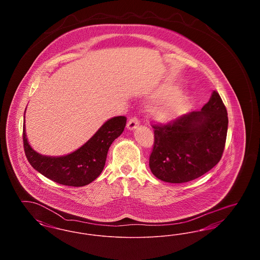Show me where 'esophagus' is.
Wrapping results in <instances>:
<instances>
[{
    "label": "esophagus",
    "mask_w": 260,
    "mask_h": 260,
    "mask_svg": "<svg viewBox=\"0 0 260 260\" xmlns=\"http://www.w3.org/2000/svg\"><path fill=\"white\" fill-rule=\"evenodd\" d=\"M138 125H139V121L137 120V118H132L127 122L126 127L129 131H134V129H136V127H138Z\"/></svg>",
    "instance_id": "1"
}]
</instances>
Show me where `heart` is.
Segmentation results:
<instances>
[{"mask_svg": "<svg viewBox=\"0 0 260 260\" xmlns=\"http://www.w3.org/2000/svg\"><path fill=\"white\" fill-rule=\"evenodd\" d=\"M155 98L168 96V99L157 104L151 111L153 119L160 124H169L185 115L191 108L188 98L177 93V90L172 87H164L154 93Z\"/></svg>", "mask_w": 260, "mask_h": 260, "instance_id": "obj_1", "label": "heart"}]
</instances>
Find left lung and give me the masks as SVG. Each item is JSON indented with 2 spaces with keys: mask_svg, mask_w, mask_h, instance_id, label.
I'll list each match as a JSON object with an SVG mask.
<instances>
[{
  "mask_svg": "<svg viewBox=\"0 0 260 260\" xmlns=\"http://www.w3.org/2000/svg\"><path fill=\"white\" fill-rule=\"evenodd\" d=\"M153 127L151 172L165 182L184 183L208 173L220 161L228 128L227 110L213 90L201 111Z\"/></svg>",
  "mask_w": 260,
  "mask_h": 260,
  "instance_id": "left-lung-1",
  "label": "left lung"
}]
</instances>
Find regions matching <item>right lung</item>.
<instances>
[{"label":"right lung","mask_w":260,"mask_h":260,"mask_svg":"<svg viewBox=\"0 0 260 260\" xmlns=\"http://www.w3.org/2000/svg\"><path fill=\"white\" fill-rule=\"evenodd\" d=\"M26 111V109H25ZM126 118L109 119L87 142L74 152L58 157L45 156L32 148L27 140L23 124V146L30 165L50 180L62 185H87L102 173L112 142L124 132Z\"/></svg>","instance_id":"obj_1"}]
</instances>
